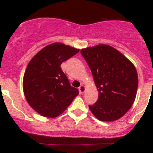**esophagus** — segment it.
<instances>
[{
  "mask_svg": "<svg viewBox=\"0 0 153 153\" xmlns=\"http://www.w3.org/2000/svg\"><path fill=\"white\" fill-rule=\"evenodd\" d=\"M85 88L84 85H80V87H79V91H80V93L81 94H83L84 92H85Z\"/></svg>",
  "mask_w": 153,
  "mask_h": 153,
  "instance_id": "34e87169",
  "label": "esophagus"
}]
</instances>
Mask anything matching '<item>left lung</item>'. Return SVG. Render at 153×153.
Segmentation results:
<instances>
[{
    "label": "left lung",
    "mask_w": 153,
    "mask_h": 153,
    "mask_svg": "<svg viewBox=\"0 0 153 153\" xmlns=\"http://www.w3.org/2000/svg\"><path fill=\"white\" fill-rule=\"evenodd\" d=\"M90 68L99 98L89 108L100 121L112 122L123 117L134 103L138 76L134 65L107 45L80 50Z\"/></svg>",
    "instance_id": "left-lung-1"
}]
</instances>
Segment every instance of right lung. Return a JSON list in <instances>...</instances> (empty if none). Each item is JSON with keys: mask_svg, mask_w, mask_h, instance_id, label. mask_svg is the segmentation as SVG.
Listing matches in <instances>:
<instances>
[{"mask_svg": "<svg viewBox=\"0 0 153 153\" xmlns=\"http://www.w3.org/2000/svg\"><path fill=\"white\" fill-rule=\"evenodd\" d=\"M80 51L56 42L44 47L28 64L23 79L27 102L39 114L58 117L78 96L61 69V64Z\"/></svg>", "mask_w": 153, "mask_h": 153, "instance_id": "1", "label": "right lung"}]
</instances>
